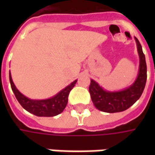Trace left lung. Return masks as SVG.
<instances>
[{"label":"left lung","mask_w":155,"mask_h":155,"mask_svg":"<svg viewBox=\"0 0 155 155\" xmlns=\"http://www.w3.org/2000/svg\"><path fill=\"white\" fill-rule=\"evenodd\" d=\"M136 41L137 51L140 57V67L136 80L128 88L119 91L104 90L97 82L91 80L89 87L93 104L99 110L106 113H117L126 110L136 102L143 93L147 80V66L145 56L139 40Z\"/></svg>","instance_id":"1"}]
</instances>
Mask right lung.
Returning <instances> with one entry per match:
<instances>
[{"instance_id":"add662e5","label":"right lung","mask_w":155,"mask_h":155,"mask_svg":"<svg viewBox=\"0 0 155 155\" xmlns=\"http://www.w3.org/2000/svg\"><path fill=\"white\" fill-rule=\"evenodd\" d=\"M9 77L12 91L21 105L25 110L40 117H52L62 113L68 103L69 94L77 82V80H75L53 97L45 100H31L17 90L12 81L11 72L9 73Z\"/></svg>"}]
</instances>
